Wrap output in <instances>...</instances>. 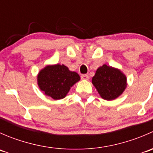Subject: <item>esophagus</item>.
Returning <instances> with one entry per match:
<instances>
[{
	"label": "esophagus",
	"instance_id": "obj_1",
	"mask_svg": "<svg viewBox=\"0 0 153 153\" xmlns=\"http://www.w3.org/2000/svg\"><path fill=\"white\" fill-rule=\"evenodd\" d=\"M81 79L84 80V81H86V80L89 79V75H81Z\"/></svg>",
	"mask_w": 153,
	"mask_h": 153
}]
</instances>
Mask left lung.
I'll list each match as a JSON object with an SVG mask.
<instances>
[{
    "mask_svg": "<svg viewBox=\"0 0 153 153\" xmlns=\"http://www.w3.org/2000/svg\"><path fill=\"white\" fill-rule=\"evenodd\" d=\"M92 83L103 99H116L124 92L127 83L126 75L117 68L104 64L98 68Z\"/></svg>",
    "mask_w": 153,
    "mask_h": 153,
    "instance_id": "obj_1",
    "label": "left lung"
}]
</instances>
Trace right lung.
Masks as SVG:
<instances>
[{"label": "right lung", "instance_id": "obj_1", "mask_svg": "<svg viewBox=\"0 0 153 153\" xmlns=\"http://www.w3.org/2000/svg\"><path fill=\"white\" fill-rule=\"evenodd\" d=\"M79 75L64 64L47 65L38 72L37 82L40 89L54 100L65 98L70 88L80 81Z\"/></svg>", "mask_w": 153, "mask_h": 153}]
</instances>
